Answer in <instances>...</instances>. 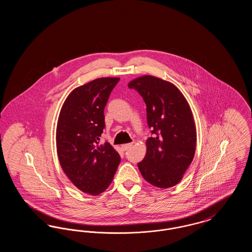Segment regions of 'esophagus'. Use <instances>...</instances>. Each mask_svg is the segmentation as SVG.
Returning a JSON list of instances; mask_svg holds the SVG:
<instances>
[{"instance_id":"1","label":"esophagus","mask_w":252,"mask_h":252,"mask_svg":"<svg viewBox=\"0 0 252 252\" xmlns=\"http://www.w3.org/2000/svg\"><path fill=\"white\" fill-rule=\"evenodd\" d=\"M132 146V144H123L122 145V148H123V150H128L130 147Z\"/></svg>"}]
</instances>
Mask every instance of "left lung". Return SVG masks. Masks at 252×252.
<instances>
[{
  "instance_id": "8db88e82",
  "label": "left lung",
  "mask_w": 252,
  "mask_h": 252,
  "mask_svg": "<svg viewBox=\"0 0 252 252\" xmlns=\"http://www.w3.org/2000/svg\"><path fill=\"white\" fill-rule=\"evenodd\" d=\"M146 104L148 126L153 137L146 140V154L138 163L144 180L158 188L177 185L195 153L196 129L192 110L177 86L153 75L131 80Z\"/></svg>"
}]
</instances>
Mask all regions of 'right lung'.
I'll return each instance as SVG.
<instances>
[{
    "label": "right lung",
    "mask_w": 252,
    "mask_h": 252,
    "mask_svg": "<svg viewBox=\"0 0 252 252\" xmlns=\"http://www.w3.org/2000/svg\"><path fill=\"white\" fill-rule=\"evenodd\" d=\"M119 80L101 77L77 87L60 109L56 133L60 166L77 189L92 195L106 191L120 163L111 144H99L104 109Z\"/></svg>",
    "instance_id": "right-lung-1"
}]
</instances>
